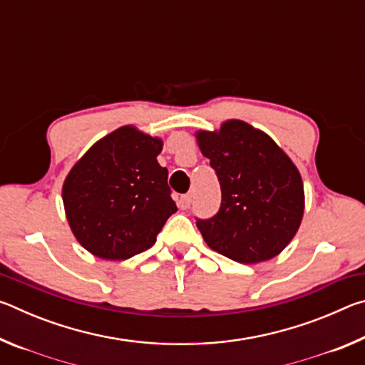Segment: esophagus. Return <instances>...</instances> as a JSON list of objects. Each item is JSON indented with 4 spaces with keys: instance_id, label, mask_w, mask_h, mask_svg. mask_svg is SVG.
<instances>
[{
    "instance_id": "34e87169",
    "label": "esophagus",
    "mask_w": 365,
    "mask_h": 365,
    "mask_svg": "<svg viewBox=\"0 0 365 365\" xmlns=\"http://www.w3.org/2000/svg\"><path fill=\"white\" fill-rule=\"evenodd\" d=\"M178 207L180 209H188L190 205H191V195H182L180 197H178Z\"/></svg>"
}]
</instances>
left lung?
I'll list each match as a JSON object with an SVG mask.
<instances>
[{
	"instance_id": "obj_1",
	"label": "left lung",
	"mask_w": 365,
	"mask_h": 365,
	"mask_svg": "<svg viewBox=\"0 0 365 365\" xmlns=\"http://www.w3.org/2000/svg\"><path fill=\"white\" fill-rule=\"evenodd\" d=\"M196 137L222 191L217 214L196 219L205 242L240 264L275 257L293 240L304 212L296 165L269 135L242 120Z\"/></svg>"
}]
</instances>
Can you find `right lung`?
I'll return each mask as SVG.
<instances>
[{
  "instance_id": "obj_1",
  "label": "right lung",
  "mask_w": 365,
  "mask_h": 365,
  "mask_svg": "<svg viewBox=\"0 0 365 365\" xmlns=\"http://www.w3.org/2000/svg\"><path fill=\"white\" fill-rule=\"evenodd\" d=\"M163 141L120 127L85 153L63 187L66 215L86 251L122 261L151 248L177 211L168 169L158 154Z\"/></svg>"
}]
</instances>
